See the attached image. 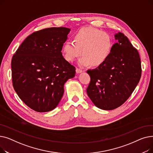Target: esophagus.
<instances>
[{"label":"esophagus","mask_w":153,"mask_h":153,"mask_svg":"<svg viewBox=\"0 0 153 153\" xmlns=\"http://www.w3.org/2000/svg\"><path fill=\"white\" fill-rule=\"evenodd\" d=\"M76 72L77 74H79V73H81V72H83V71L82 70V69H79V68H76Z\"/></svg>","instance_id":"34e87169"}]
</instances>
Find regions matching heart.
I'll use <instances>...</instances> for the list:
<instances>
[{
	"label": "heart",
	"mask_w": 153,
	"mask_h": 153,
	"mask_svg": "<svg viewBox=\"0 0 153 153\" xmlns=\"http://www.w3.org/2000/svg\"><path fill=\"white\" fill-rule=\"evenodd\" d=\"M114 48L111 36L105 32L92 27H84L74 35V42L68 40L62 46L64 58L73 61L81 54L78 60L80 66H102L110 56Z\"/></svg>",
	"instance_id": "heart-1"
}]
</instances>
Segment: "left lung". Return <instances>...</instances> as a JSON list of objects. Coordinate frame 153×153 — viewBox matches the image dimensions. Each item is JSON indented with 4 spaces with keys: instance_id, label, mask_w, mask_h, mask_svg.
Instances as JSON below:
<instances>
[{
    "instance_id": "left-lung-1",
    "label": "left lung",
    "mask_w": 153,
    "mask_h": 153,
    "mask_svg": "<svg viewBox=\"0 0 153 153\" xmlns=\"http://www.w3.org/2000/svg\"><path fill=\"white\" fill-rule=\"evenodd\" d=\"M108 60L94 69L87 71L91 77L87 94L94 105L104 110L117 108L129 98L141 76L140 55L128 38L121 32L115 34Z\"/></svg>"
}]
</instances>
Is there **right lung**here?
I'll return each instance as SVG.
<instances>
[{
  "label": "right lung",
  "instance_id": "1",
  "mask_svg": "<svg viewBox=\"0 0 153 153\" xmlns=\"http://www.w3.org/2000/svg\"><path fill=\"white\" fill-rule=\"evenodd\" d=\"M70 28L53 27L34 32L21 44L12 59L14 89L30 108L47 112L58 106L64 85L76 68L61 53Z\"/></svg>",
  "mask_w": 153,
  "mask_h": 153
}]
</instances>
